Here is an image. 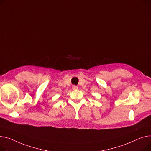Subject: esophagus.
I'll return each instance as SVG.
<instances>
[{
	"instance_id": "1",
	"label": "esophagus",
	"mask_w": 151,
	"mask_h": 151,
	"mask_svg": "<svg viewBox=\"0 0 151 151\" xmlns=\"http://www.w3.org/2000/svg\"><path fill=\"white\" fill-rule=\"evenodd\" d=\"M77 88H78V87L77 86H76V85L73 86V90H76V89H77Z\"/></svg>"
}]
</instances>
